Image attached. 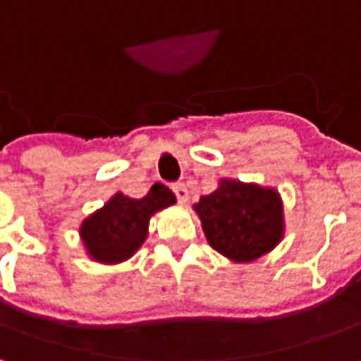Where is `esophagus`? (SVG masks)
Listing matches in <instances>:
<instances>
[{"mask_svg": "<svg viewBox=\"0 0 361 361\" xmlns=\"http://www.w3.org/2000/svg\"><path fill=\"white\" fill-rule=\"evenodd\" d=\"M171 190H173V193H176V197H178V202H180V204H188V197H190V193H188L185 183H176Z\"/></svg>", "mask_w": 361, "mask_h": 361, "instance_id": "1", "label": "esophagus"}]
</instances>
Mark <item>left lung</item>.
<instances>
[{"label":"left lung","mask_w":361,"mask_h":361,"mask_svg":"<svg viewBox=\"0 0 361 361\" xmlns=\"http://www.w3.org/2000/svg\"><path fill=\"white\" fill-rule=\"evenodd\" d=\"M209 245L231 262H254L283 238L280 193L257 183L221 180L193 205Z\"/></svg>","instance_id":"1"}]
</instances>
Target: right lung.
<instances>
[{
	"label": "right lung",
	"instance_id": "add662e5",
	"mask_svg": "<svg viewBox=\"0 0 361 361\" xmlns=\"http://www.w3.org/2000/svg\"><path fill=\"white\" fill-rule=\"evenodd\" d=\"M173 204L176 195L164 183H154L140 200L116 193L104 207L81 221L80 238L85 252L99 264L130 259L147 238L149 218Z\"/></svg>",
	"mask_w": 361,
	"mask_h": 361
}]
</instances>
